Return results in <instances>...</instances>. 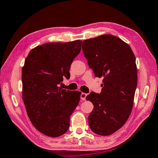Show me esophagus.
I'll return each instance as SVG.
<instances>
[{
	"label": "esophagus",
	"mask_w": 158,
	"mask_h": 158,
	"mask_svg": "<svg viewBox=\"0 0 158 158\" xmlns=\"http://www.w3.org/2000/svg\"><path fill=\"white\" fill-rule=\"evenodd\" d=\"M86 96H87V94H86V93H82L81 94V99L82 100L85 101V98H86Z\"/></svg>",
	"instance_id": "1"
}]
</instances>
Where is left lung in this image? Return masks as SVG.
<instances>
[{
  "label": "left lung",
  "mask_w": 158,
  "mask_h": 158,
  "mask_svg": "<svg viewBox=\"0 0 158 158\" xmlns=\"http://www.w3.org/2000/svg\"><path fill=\"white\" fill-rule=\"evenodd\" d=\"M82 50L95 76L103 77L100 94L91 92L85 98L94 106L89 126L97 135H110L123 127L132 111L137 85L136 58L129 45L112 35L85 40Z\"/></svg>",
  "instance_id": "1"
}]
</instances>
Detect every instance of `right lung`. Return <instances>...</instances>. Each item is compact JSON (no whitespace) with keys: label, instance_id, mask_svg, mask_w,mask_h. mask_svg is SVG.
<instances>
[{"label":"right lung","instance_id":"obj_1","mask_svg":"<svg viewBox=\"0 0 158 158\" xmlns=\"http://www.w3.org/2000/svg\"><path fill=\"white\" fill-rule=\"evenodd\" d=\"M81 40L51 42L29 52L22 68L23 100L28 116L36 129L56 137L69 127V118L80 100L81 92L62 89L69 78L72 63L81 52Z\"/></svg>","mask_w":158,"mask_h":158}]
</instances>
